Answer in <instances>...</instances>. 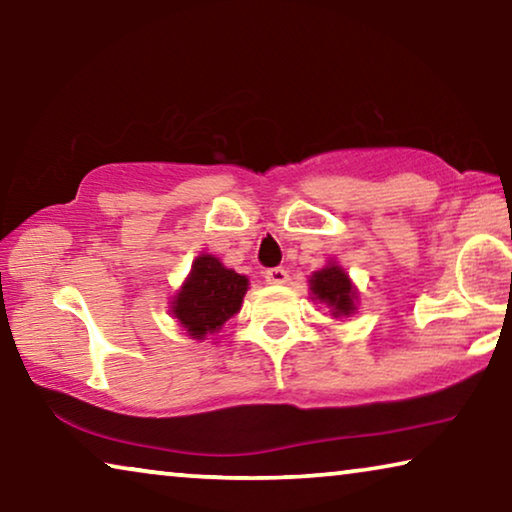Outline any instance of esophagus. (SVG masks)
Instances as JSON below:
<instances>
[{
	"mask_svg": "<svg viewBox=\"0 0 512 512\" xmlns=\"http://www.w3.org/2000/svg\"><path fill=\"white\" fill-rule=\"evenodd\" d=\"M264 278H266V282H269V285H285V282L289 280V273L278 266V269L266 271Z\"/></svg>",
	"mask_w": 512,
	"mask_h": 512,
	"instance_id": "34e87169",
	"label": "esophagus"
}]
</instances>
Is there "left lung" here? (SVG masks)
<instances>
[{
    "instance_id": "1",
    "label": "left lung",
    "mask_w": 512,
    "mask_h": 512,
    "mask_svg": "<svg viewBox=\"0 0 512 512\" xmlns=\"http://www.w3.org/2000/svg\"><path fill=\"white\" fill-rule=\"evenodd\" d=\"M312 301L322 303L329 308L333 319H347L356 315L358 310V289L342 266L329 259L324 269L315 271L308 280Z\"/></svg>"
}]
</instances>
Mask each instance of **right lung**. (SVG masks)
I'll return each mask as SVG.
<instances>
[{
  "label": "right lung",
  "instance_id": "1",
  "mask_svg": "<svg viewBox=\"0 0 512 512\" xmlns=\"http://www.w3.org/2000/svg\"><path fill=\"white\" fill-rule=\"evenodd\" d=\"M248 276L220 262L213 255H197L188 278L170 301V315L193 340H213L225 322L241 310L248 292Z\"/></svg>",
  "mask_w": 512,
  "mask_h": 512
}]
</instances>
